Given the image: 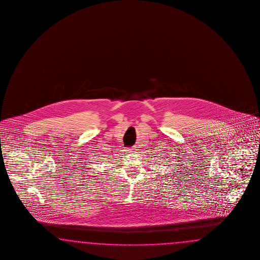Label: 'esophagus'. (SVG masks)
I'll return each mask as SVG.
<instances>
[{
  "label": "esophagus",
  "mask_w": 260,
  "mask_h": 260,
  "mask_svg": "<svg viewBox=\"0 0 260 260\" xmlns=\"http://www.w3.org/2000/svg\"><path fill=\"white\" fill-rule=\"evenodd\" d=\"M136 148H137V147H136V146H134V148L129 149V150H128V151H129V152H135V150H137Z\"/></svg>",
  "instance_id": "esophagus-1"
}]
</instances>
